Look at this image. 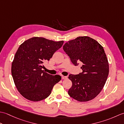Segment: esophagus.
I'll use <instances>...</instances> for the list:
<instances>
[{"instance_id": "1", "label": "esophagus", "mask_w": 124, "mask_h": 124, "mask_svg": "<svg viewBox=\"0 0 124 124\" xmlns=\"http://www.w3.org/2000/svg\"><path fill=\"white\" fill-rule=\"evenodd\" d=\"M62 79H67V77H66V76H62Z\"/></svg>"}]
</instances>
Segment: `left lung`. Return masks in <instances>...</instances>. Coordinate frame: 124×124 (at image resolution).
Wrapping results in <instances>:
<instances>
[{"label": "left lung", "mask_w": 124, "mask_h": 124, "mask_svg": "<svg viewBox=\"0 0 124 124\" xmlns=\"http://www.w3.org/2000/svg\"><path fill=\"white\" fill-rule=\"evenodd\" d=\"M63 48L73 64H82V72L69 76L72 85L68 94L79 102L94 99L103 88L109 75V63L103 47L95 39L83 36L67 42Z\"/></svg>", "instance_id": "8db88e82"}]
</instances>
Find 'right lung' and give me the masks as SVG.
<instances>
[{"mask_svg":"<svg viewBox=\"0 0 124 124\" xmlns=\"http://www.w3.org/2000/svg\"><path fill=\"white\" fill-rule=\"evenodd\" d=\"M64 41H54L43 37H32L21 45L12 63L11 72L18 91L28 100L37 102L47 98L54 86L61 79L42 70Z\"/></svg>","mask_w":124,"mask_h":124,"instance_id":"right-lung-1","label":"right lung"}]
</instances>
